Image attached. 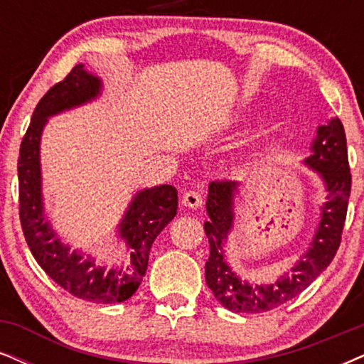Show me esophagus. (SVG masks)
<instances>
[{"label":"esophagus","mask_w":364,"mask_h":364,"mask_svg":"<svg viewBox=\"0 0 364 364\" xmlns=\"http://www.w3.org/2000/svg\"><path fill=\"white\" fill-rule=\"evenodd\" d=\"M201 203H203V200H201V195L198 191H186L185 195H183V205L185 206L198 208V206H201Z\"/></svg>","instance_id":"1"}]
</instances>
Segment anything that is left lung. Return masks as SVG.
<instances>
[{
    "label": "left lung",
    "mask_w": 364,
    "mask_h": 364,
    "mask_svg": "<svg viewBox=\"0 0 364 364\" xmlns=\"http://www.w3.org/2000/svg\"><path fill=\"white\" fill-rule=\"evenodd\" d=\"M306 163L323 176L328 190V203L323 208V220L309 252L299 260L292 270H289V274L270 285L242 282L225 264L222 242L232 228V196L237 183L227 179H216L210 183L208 200H206L210 220L203 225L210 242L205 279L216 301L227 309L233 312H250V314L275 309L309 287L317 275L333 262L341 243L348 201L351 195L346 134L338 119H333L328 126L317 129V139Z\"/></svg>",
    "instance_id": "obj_1"
}]
</instances>
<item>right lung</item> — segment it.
I'll list each match as a JSON object with an SVG mask.
<instances>
[{"label":"right lung","mask_w":364,"mask_h":364,"mask_svg":"<svg viewBox=\"0 0 364 364\" xmlns=\"http://www.w3.org/2000/svg\"><path fill=\"white\" fill-rule=\"evenodd\" d=\"M100 80L89 75L79 63L55 84L33 110V117L20 146L18 190L23 235L41 269L72 296L97 304L124 302L137 291L148 269L149 250L161 230L171 222L178 208V191L163 185L141 191L129 206L121 223V235L131 248V265L117 269L97 267L82 255L68 254L45 222L40 193V134L47 117L73 105L84 104L99 94Z\"/></svg>","instance_id":"obj_1"}]
</instances>
